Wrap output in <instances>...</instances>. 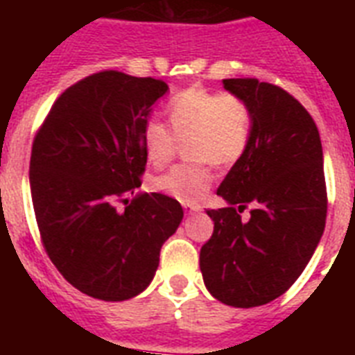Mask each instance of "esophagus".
Listing matches in <instances>:
<instances>
[{
	"label": "esophagus",
	"instance_id": "esophagus-1",
	"mask_svg": "<svg viewBox=\"0 0 355 355\" xmlns=\"http://www.w3.org/2000/svg\"><path fill=\"white\" fill-rule=\"evenodd\" d=\"M182 206L186 211H199L200 210V205H197V202H182Z\"/></svg>",
	"mask_w": 355,
	"mask_h": 355
}]
</instances>
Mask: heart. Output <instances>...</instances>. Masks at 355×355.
I'll use <instances>...</instances> for the list:
<instances>
[{
    "instance_id": "1",
    "label": "heart",
    "mask_w": 355,
    "mask_h": 355,
    "mask_svg": "<svg viewBox=\"0 0 355 355\" xmlns=\"http://www.w3.org/2000/svg\"><path fill=\"white\" fill-rule=\"evenodd\" d=\"M167 116L171 128L156 118L145 121V158L155 167L166 166L178 139L188 138L186 155L191 160L158 175L153 188L180 202H195L214 184V164L234 166L247 153L254 130L252 110L241 97L193 86L169 99Z\"/></svg>"
}]
</instances>
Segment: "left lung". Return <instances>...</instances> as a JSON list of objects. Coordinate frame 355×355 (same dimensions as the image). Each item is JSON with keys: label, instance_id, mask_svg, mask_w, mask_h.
<instances>
[{"label": "left lung", "instance_id": "obj_1", "mask_svg": "<svg viewBox=\"0 0 355 355\" xmlns=\"http://www.w3.org/2000/svg\"><path fill=\"white\" fill-rule=\"evenodd\" d=\"M254 116L247 153L221 182L228 205L206 214L214 234L200 248L206 289L234 308H256L295 284L326 225L324 167L319 128L280 86L258 79H225ZM252 205L251 219L239 214Z\"/></svg>", "mask_w": 355, "mask_h": 355}]
</instances>
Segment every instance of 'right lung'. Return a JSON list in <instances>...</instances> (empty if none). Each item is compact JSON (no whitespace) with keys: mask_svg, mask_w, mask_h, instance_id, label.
Returning a JSON list of instances; mask_svg holds the SVG:
<instances>
[{"mask_svg":"<svg viewBox=\"0 0 355 355\" xmlns=\"http://www.w3.org/2000/svg\"><path fill=\"white\" fill-rule=\"evenodd\" d=\"M167 90L153 77L94 73L58 97L33 141L29 182L42 243L88 297L121 302L139 295L182 221V206L167 195L127 199L147 164L141 130Z\"/></svg>","mask_w":355,"mask_h":355,"instance_id":"right-lung-1","label":"right lung"}]
</instances>
